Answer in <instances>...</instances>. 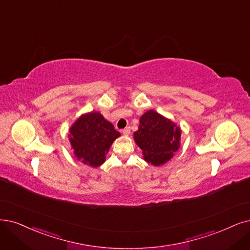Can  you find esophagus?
Wrapping results in <instances>:
<instances>
[{"mask_svg":"<svg viewBox=\"0 0 250 250\" xmlns=\"http://www.w3.org/2000/svg\"><path fill=\"white\" fill-rule=\"evenodd\" d=\"M130 133H131V128L130 127H125V128H124V130H123V134L125 135V136H128V135H130Z\"/></svg>","mask_w":250,"mask_h":250,"instance_id":"obj_1","label":"esophagus"}]
</instances>
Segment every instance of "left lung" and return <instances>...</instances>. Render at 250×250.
I'll return each mask as SVG.
<instances>
[{
  "instance_id": "left-lung-1",
  "label": "left lung",
  "mask_w": 250,
  "mask_h": 250,
  "mask_svg": "<svg viewBox=\"0 0 250 250\" xmlns=\"http://www.w3.org/2000/svg\"><path fill=\"white\" fill-rule=\"evenodd\" d=\"M180 136L181 130L176 124L149 110L141 116L134 139L147 163L161 166L171 160L174 152L178 150Z\"/></svg>"
}]
</instances>
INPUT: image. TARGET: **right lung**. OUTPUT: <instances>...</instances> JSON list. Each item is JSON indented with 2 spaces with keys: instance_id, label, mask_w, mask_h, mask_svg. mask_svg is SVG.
Segmentation results:
<instances>
[{
  "instance_id": "1",
  "label": "right lung",
  "mask_w": 250,
  "mask_h": 250,
  "mask_svg": "<svg viewBox=\"0 0 250 250\" xmlns=\"http://www.w3.org/2000/svg\"><path fill=\"white\" fill-rule=\"evenodd\" d=\"M119 136L100 112H89L81 115L70 127L69 140L76 159L96 168L105 162L110 146Z\"/></svg>"
}]
</instances>
